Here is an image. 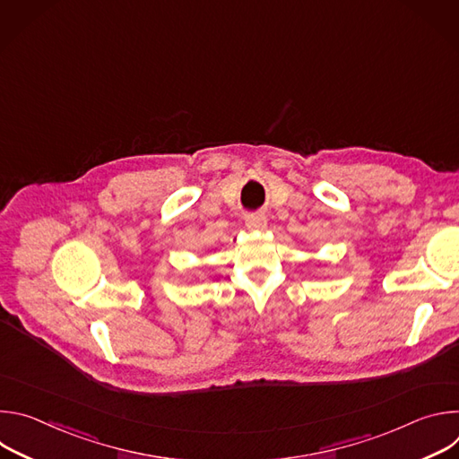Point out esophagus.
Returning a JSON list of instances; mask_svg holds the SVG:
<instances>
[{"instance_id": "34e87169", "label": "esophagus", "mask_w": 459, "mask_h": 459, "mask_svg": "<svg viewBox=\"0 0 459 459\" xmlns=\"http://www.w3.org/2000/svg\"><path fill=\"white\" fill-rule=\"evenodd\" d=\"M247 229L248 230H265L267 229V218L264 214H254L247 218Z\"/></svg>"}]
</instances>
